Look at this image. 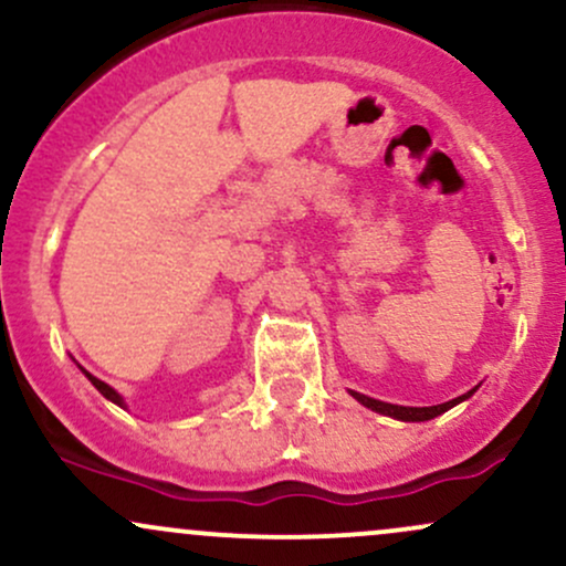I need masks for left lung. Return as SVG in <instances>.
Returning a JSON list of instances; mask_svg holds the SVG:
<instances>
[{
  "label": "left lung",
  "instance_id": "8db88e82",
  "mask_svg": "<svg viewBox=\"0 0 566 566\" xmlns=\"http://www.w3.org/2000/svg\"><path fill=\"white\" fill-rule=\"evenodd\" d=\"M473 391H476V388H473ZM473 391L458 396V399H452V401H444V405H437V407H399V405H388V401L369 399V396L356 394V391H350V396H354L356 401H361V405H365V407L375 409V412L391 415V418H396V420H407V423H418V420H431V418H437V415L447 412V409H450V407L460 405V401H463V399H469V396H471Z\"/></svg>",
  "mask_w": 566,
  "mask_h": 566
}]
</instances>
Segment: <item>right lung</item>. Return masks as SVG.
<instances>
[{"mask_svg":"<svg viewBox=\"0 0 566 566\" xmlns=\"http://www.w3.org/2000/svg\"><path fill=\"white\" fill-rule=\"evenodd\" d=\"M84 375H87V378H90V382H93V386H95V388H97V391H101L103 396H106V399H112V401H114V405H119V407H122V396H119V394H116L112 386H106V382H103V380H97V378H93V375H90V373H84Z\"/></svg>","mask_w":566,"mask_h":566,"instance_id":"right-lung-1","label":"right lung"}]
</instances>
